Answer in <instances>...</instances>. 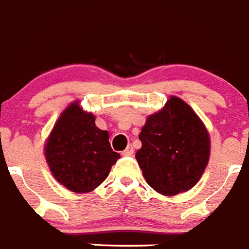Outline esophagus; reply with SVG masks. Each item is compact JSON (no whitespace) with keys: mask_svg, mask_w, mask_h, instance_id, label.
Listing matches in <instances>:
<instances>
[{"mask_svg":"<svg viewBox=\"0 0 249 249\" xmlns=\"http://www.w3.org/2000/svg\"><path fill=\"white\" fill-rule=\"evenodd\" d=\"M133 152H134L133 147H132V145H128V147H127L126 149L123 150V152H122V154H123V156L129 157V156H133Z\"/></svg>","mask_w":249,"mask_h":249,"instance_id":"obj_1","label":"esophagus"}]
</instances>
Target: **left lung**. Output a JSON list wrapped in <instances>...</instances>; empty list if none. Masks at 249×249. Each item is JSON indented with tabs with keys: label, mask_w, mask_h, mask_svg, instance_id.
I'll list each match as a JSON object with an SVG mask.
<instances>
[{
	"label": "left lung",
	"mask_w": 249,
	"mask_h": 249,
	"mask_svg": "<svg viewBox=\"0 0 249 249\" xmlns=\"http://www.w3.org/2000/svg\"><path fill=\"white\" fill-rule=\"evenodd\" d=\"M140 140L142 148L136 159L148 185L161 195L190 190L209 163V132L195 111L177 96L147 118Z\"/></svg>",
	"instance_id": "obj_1"
}]
</instances>
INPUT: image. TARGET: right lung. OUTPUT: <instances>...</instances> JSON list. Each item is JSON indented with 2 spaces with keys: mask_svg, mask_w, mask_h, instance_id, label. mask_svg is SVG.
<instances>
[{
  "mask_svg": "<svg viewBox=\"0 0 249 249\" xmlns=\"http://www.w3.org/2000/svg\"><path fill=\"white\" fill-rule=\"evenodd\" d=\"M108 138V132L96 127L92 113L84 111L79 101L70 104L45 142V159L53 177L72 193L96 189L120 158Z\"/></svg>",
  "mask_w": 249,
  "mask_h": 249,
  "instance_id": "obj_1",
  "label": "right lung"
}]
</instances>
